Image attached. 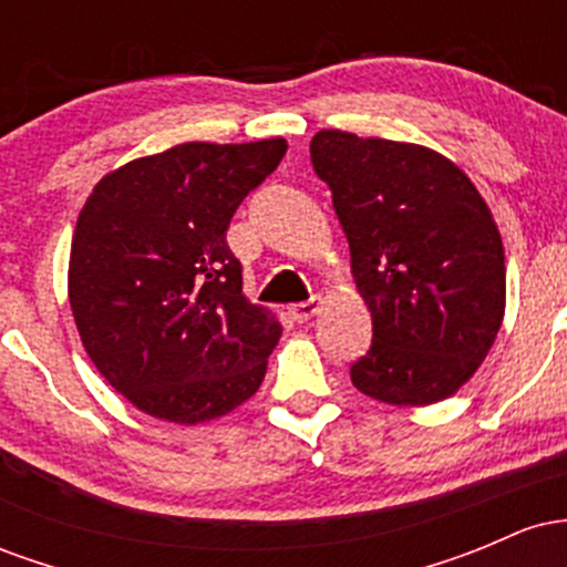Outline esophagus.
Masks as SVG:
<instances>
[{
	"mask_svg": "<svg viewBox=\"0 0 567 567\" xmlns=\"http://www.w3.org/2000/svg\"><path fill=\"white\" fill-rule=\"evenodd\" d=\"M320 306H322V298L320 296H311L309 301L292 303L288 311H290V317L296 322H306V320H311V317H315L317 311H320Z\"/></svg>",
	"mask_w": 567,
	"mask_h": 567,
	"instance_id": "1",
	"label": "esophagus"
}]
</instances>
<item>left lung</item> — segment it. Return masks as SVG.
Segmentation results:
<instances>
[{
  "label": "left lung",
  "mask_w": 567,
  "mask_h": 567,
  "mask_svg": "<svg viewBox=\"0 0 567 567\" xmlns=\"http://www.w3.org/2000/svg\"><path fill=\"white\" fill-rule=\"evenodd\" d=\"M309 152L373 317L351 383L386 405L455 394L504 320V245L485 199L461 167L415 143L320 130Z\"/></svg>",
  "instance_id": "left-lung-1"
}]
</instances>
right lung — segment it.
I'll use <instances>...</instances> for the list:
<instances>
[{"mask_svg": "<svg viewBox=\"0 0 567 567\" xmlns=\"http://www.w3.org/2000/svg\"><path fill=\"white\" fill-rule=\"evenodd\" d=\"M282 138L181 143L97 181L71 239L69 301L97 373L135 408L202 424L261 386L282 328L243 296L231 216Z\"/></svg>", "mask_w": 567, "mask_h": 567, "instance_id": "1", "label": "right lung"}]
</instances>
